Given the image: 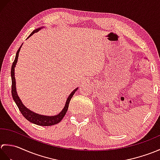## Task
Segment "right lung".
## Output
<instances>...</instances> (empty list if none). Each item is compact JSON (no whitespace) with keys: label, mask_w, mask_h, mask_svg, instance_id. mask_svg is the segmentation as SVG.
<instances>
[{"label":"right lung","mask_w":160,"mask_h":160,"mask_svg":"<svg viewBox=\"0 0 160 160\" xmlns=\"http://www.w3.org/2000/svg\"><path fill=\"white\" fill-rule=\"evenodd\" d=\"M43 28H44V27H42V28H39L38 29H36L33 30V31L31 33V34H30L28 36V38L27 39H28L30 36H32L33 34H34L35 33L39 32L40 30L42 29ZM22 45V44L21 45V46L19 47L18 50L17 51L15 59H14V61H13V62L12 64V69H11L12 95L13 99V100H14L15 103L16 104L17 107H18L20 111L21 112L22 115L28 121H29L30 122H32V123L37 124V125H39V126H44V127H47V126H52V125L59 123V122L61 120H62V119L64 118V115H65L67 111L68 110V107H69V102L71 99V98L73 97V94L78 90V88L75 89L72 91V92L70 93L69 96H68V98H67V99L66 100V102H65V105H64V107L62 108V110L59 113H58L57 115H52V116H50V115H40V114H38V113H35V112H33L30 109H29L28 108H27L25 106V105L23 104L21 100L20 99L18 93H17L16 86V79H15V72H14L16 63H17V62H18V54H19L20 50V48H21Z\"/></svg>","instance_id":"obj_1"}]
</instances>
